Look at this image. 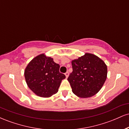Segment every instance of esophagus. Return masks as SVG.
<instances>
[{"label":"esophagus","mask_w":129,"mask_h":129,"mask_svg":"<svg viewBox=\"0 0 129 129\" xmlns=\"http://www.w3.org/2000/svg\"><path fill=\"white\" fill-rule=\"evenodd\" d=\"M65 75H66V78H67L68 77H69V73L68 72H67L66 73H65Z\"/></svg>","instance_id":"1"}]
</instances>
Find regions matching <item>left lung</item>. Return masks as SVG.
I'll use <instances>...</instances> for the list:
<instances>
[{
	"mask_svg": "<svg viewBox=\"0 0 129 129\" xmlns=\"http://www.w3.org/2000/svg\"><path fill=\"white\" fill-rule=\"evenodd\" d=\"M72 66L73 72L67 80L74 94L83 98L96 94L107 79V67L104 62L97 56L87 53L72 60Z\"/></svg>",
	"mask_w": 129,
	"mask_h": 129,
	"instance_id": "obj_1",
	"label": "left lung"
}]
</instances>
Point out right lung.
<instances>
[{
    "mask_svg": "<svg viewBox=\"0 0 129 129\" xmlns=\"http://www.w3.org/2000/svg\"><path fill=\"white\" fill-rule=\"evenodd\" d=\"M60 66L51 57L41 54L29 62L25 68V81L33 93L41 97L48 98L58 91L62 80L66 78L59 72Z\"/></svg>",
    "mask_w": 129,
    "mask_h": 129,
    "instance_id": "obj_1",
    "label": "right lung"
}]
</instances>
